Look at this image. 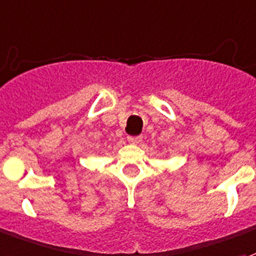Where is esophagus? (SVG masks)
Returning a JSON list of instances; mask_svg holds the SVG:
<instances>
[{
    "mask_svg": "<svg viewBox=\"0 0 256 256\" xmlns=\"http://www.w3.org/2000/svg\"><path fill=\"white\" fill-rule=\"evenodd\" d=\"M128 142L130 144H138L142 142V136H128Z\"/></svg>",
    "mask_w": 256,
    "mask_h": 256,
    "instance_id": "34e87169",
    "label": "esophagus"
}]
</instances>
